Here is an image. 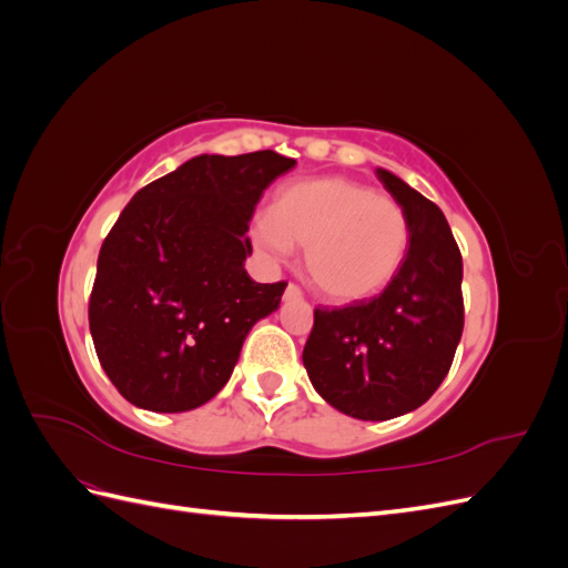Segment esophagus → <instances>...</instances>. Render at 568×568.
Listing matches in <instances>:
<instances>
[{
  "label": "esophagus",
  "mask_w": 568,
  "mask_h": 568,
  "mask_svg": "<svg viewBox=\"0 0 568 568\" xmlns=\"http://www.w3.org/2000/svg\"><path fill=\"white\" fill-rule=\"evenodd\" d=\"M284 298H301V288L296 284H288L284 291Z\"/></svg>",
  "instance_id": "esophagus-1"
}]
</instances>
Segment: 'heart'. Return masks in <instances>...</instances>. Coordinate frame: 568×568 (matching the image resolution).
<instances>
[{
  "mask_svg": "<svg viewBox=\"0 0 568 568\" xmlns=\"http://www.w3.org/2000/svg\"><path fill=\"white\" fill-rule=\"evenodd\" d=\"M255 239L270 255L305 246V270L326 301L357 303L398 277L412 242L403 205L348 178H317L282 186L255 220Z\"/></svg>",
  "mask_w": 568,
  "mask_h": 568,
  "instance_id": "heart-1",
  "label": "heart"
}]
</instances>
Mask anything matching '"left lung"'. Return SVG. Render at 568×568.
Wrapping results in <instances>:
<instances>
[{"label":"left lung","instance_id":"obj_1","mask_svg":"<svg viewBox=\"0 0 568 568\" xmlns=\"http://www.w3.org/2000/svg\"><path fill=\"white\" fill-rule=\"evenodd\" d=\"M376 178L412 225L405 265L379 296L334 311L315 307L303 365L343 415L384 422L424 405L450 372L464 329L462 253L434 201L388 170Z\"/></svg>","mask_w":568,"mask_h":568}]
</instances>
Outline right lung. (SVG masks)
I'll return each instance as SVG.
<instances>
[{"label":"right lung","mask_w":568,"mask_h":568,"mask_svg":"<svg viewBox=\"0 0 568 568\" xmlns=\"http://www.w3.org/2000/svg\"><path fill=\"white\" fill-rule=\"evenodd\" d=\"M294 165L270 149L201 153L125 205L90 296L97 357L125 400L186 412L227 384L251 326L286 288L253 282L244 261L255 203Z\"/></svg>","instance_id":"obj_1"}]
</instances>
